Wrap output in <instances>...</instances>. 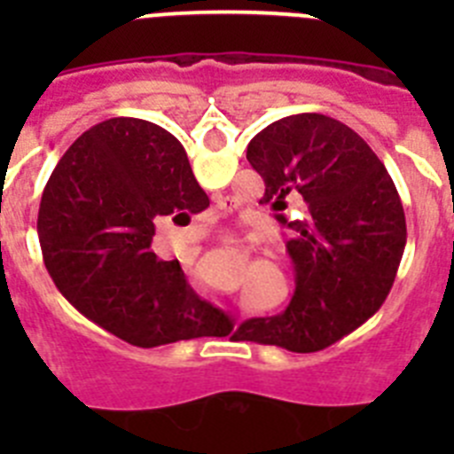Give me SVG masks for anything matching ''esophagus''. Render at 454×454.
Masks as SVG:
<instances>
[{"instance_id": "obj_1", "label": "esophagus", "mask_w": 454, "mask_h": 454, "mask_svg": "<svg viewBox=\"0 0 454 454\" xmlns=\"http://www.w3.org/2000/svg\"><path fill=\"white\" fill-rule=\"evenodd\" d=\"M220 208H234V202H231V200H220ZM220 240H223L224 246H234L236 243L234 236L230 234H220Z\"/></svg>"}]
</instances>
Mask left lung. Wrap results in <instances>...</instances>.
Segmentation results:
<instances>
[{
	"label": "left lung",
	"instance_id": "left-lung-1",
	"mask_svg": "<svg viewBox=\"0 0 454 454\" xmlns=\"http://www.w3.org/2000/svg\"><path fill=\"white\" fill-rule=\"evenodd\" d=\"M247 161L266 184L262 204L291 230L295 293L282 314L246 320L234 336L318 352L387 300L407 243L403 202L366 140L323 114L268 124L250 140ZM288 199L303 200L302 219L281 214Z\"/></svg>",
	"mask_w": 454,
	"mask_h": 454
}]
</instances>
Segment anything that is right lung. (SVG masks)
<instances>
[{
    "label": "right lung",
    "mask_w": 454,
    "mask_h": 454,
    "mask_svg": "<svg viewBox=\"0 0 454 454\" xmlns=\"http://www.w3.org/2000/svg\"><path fill=\"white\" fill-rule=\"evenodd\" d=\"M208 207L186 150L159 124L111 118L83 131L43 191L38 239L56 288L88 320L138 348L227 336L231 318L152 252L156 224Z\"/></svg>",
    "instance_id": "add662e5"
}]
</instances>
